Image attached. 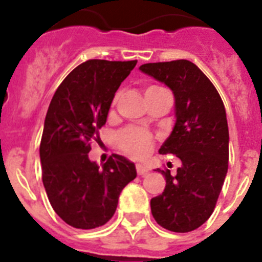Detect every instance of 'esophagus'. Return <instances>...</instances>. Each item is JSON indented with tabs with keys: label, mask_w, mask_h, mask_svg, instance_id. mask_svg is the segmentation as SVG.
<instances>
[{
	"label": "esophagus",
	"mask_w": 262,
	"mask_h": 262,
	"mask_svg": "<svg viewBox=\"0 0 262 262\" xmlns=\"http://www.w3.org/2000/svg\"><path fill=\"white\" fill-rule=\"evenodd\" d=\"M136 170H138V174L144 176L149 169H148V166L143 165V164H136Z\"/></svg>",
	"instance_id": "34e87169"
}]
</instances>
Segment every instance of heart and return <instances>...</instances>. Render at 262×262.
<instances>
[{"instance_id": "heart-1", "label": "heart", "mask_w": 262, "mask_h": 262, "mask_svg": "<svg viewBox=\"0 0 262 262\" xmlns=\"http://www.w3.org/2000/svg\"><path fill=\"white\" fill-rule=\"evenodd\" d=\"M152 89V88H151ZM118 144L133 157H144L149 154L154 145V138L142 128H126L118 134Z\"/></svg>"}]
</instances>
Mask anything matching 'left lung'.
Instances as JSON below:
<instances>
[{
    "mask_svg": "<svg viewBox=\"0 0 262 262\" xmlns=\"http://www.w3.org/2000/svg\"><path fill=\"white\" fill-rule=\"evenodd\" d=\"M139 69L173 92L176 123L159 152L182 164L176 176L157 169L166 185L151 200L152 215L165 230L189 232L212 214L228 170L226 108L211 81L189 60L148 62Z\"/></svg>",
    "mask_w": 262,
    "mask_h": 262,
    "instance_id": "8db88e82",
    "label": "left lung"
}]
</instances>
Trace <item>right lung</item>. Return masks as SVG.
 Wrapping results in <instances>:
<instances>
[{"label": "right lung", "instance_id": "add662e5", "mask_svg": "<svg viewBox=\"0 0 262 262\" xmlns=\"http://www.w3.org/2000/svg\"><path fill=\"white\" fill-rule=\"evenodd\" d=\"M136 62L88 60L67 76L51 99L39 148L41 178L52 209L75 228L107 223L123 187L136 177L135 164L124 156L111 155L99 166L88 155L115 92Z\"/></svg>", "mask_w": 262, "mask_h": 262}]
</instances>
